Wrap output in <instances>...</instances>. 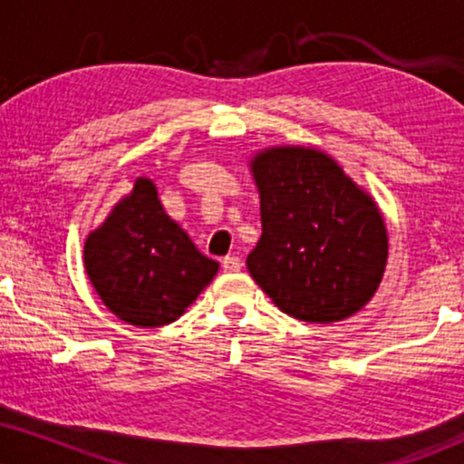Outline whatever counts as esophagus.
I'll return each mask as SVG.
<instances>
[{"instance_id": "obj_1", "label": "esophagus", "mask_w": 464, "mask_h": 464, "mask_svg": "<svg viewBox=\"0 0 464 464\" xmlns=\"http://www.w3.org/2000/svg\"><path fill=\"white\" fill-rule=\"evenodd\" d=\"M221 266H223V271H226V273H237V271H241L243 262H241V258H238V256H226V258L221 260Z\"/></svg>"}]
</instances>
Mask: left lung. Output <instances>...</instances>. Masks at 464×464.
Wrapping results in <instances>:
<instances>
[{
  "label": "left lung",
  "instance_id": "8db88e82",
  "mask_svg": "<svg viewBox=\"0 0 464 464\" xmlns=\"http://www.w3.org/2000/svg\"><path fill=\"white\" fill-rule=\"evenodd\" d=\"M262 237L247 268L276 305L303 323L357 314L379 290L390 256L374 198L314 146H271L249 159Z\"/></svg>",
  "mask_w": 464,
  "mask_h": 464
}]
</instances>
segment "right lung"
Segmentation results:
<instances>
[{
  "label": "right lung",
  "instance_id": "add662e5",
  "mask_svg": "<svg viewBox=\"0 0 464 464\" xmlns=\"http://www.w3.org/2000/svg\"><path fill=\"white\" fill-rule=\"evenodd\" d=\"M83 266L107 310L140 329L179 320L219 271L165 213L146 176L88 234Z\"/></svg>",
  "mask_w": 464,
  "mask_h": 464
}]
</instances>
